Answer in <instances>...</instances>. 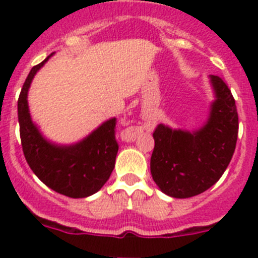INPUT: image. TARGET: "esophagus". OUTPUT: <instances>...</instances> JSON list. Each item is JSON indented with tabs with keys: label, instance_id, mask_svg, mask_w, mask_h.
<instances>
[{
	"label": "esophagus",
	"instance_id": "esophagus-1",
	"mask_svg": "<svg viewBox=\"0 0 258 258\" xmlns=\"http://www.w3.org/2000/svg\"><path fill=\"white\" fill-rule=\"evenodd\" d=\"M136 129H129V131H125L124 133H122V138H124L125 141H133L134 138H136Z\"/></svg>",
	"mask_w": 258,
	"mask_h": 258
}]
</instances>
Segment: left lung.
<instances>
[{
  "mask_svg": "<svg viewBox=\"0 0 258 258\" xmlns=\"http://www.w3.org/2000/svg\"><path fill=\"white\" fill-rule=\"evenodd\" d=\"M217 99L209 120L200 131L188 133L157 125L151 174L163 192L186 199L212 187L226 170L235 151L239 120L235 99L227 84L211 76Z\"/></svg>",
  "mask_w": 258,
  "mask_h": 258,
  "instance_id": "8db88e82",
  "label": "left lung"
}]
</instances>
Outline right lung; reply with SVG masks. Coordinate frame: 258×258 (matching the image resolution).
I'll return each mask as SVG.
<instances>
[{
    "label": "right lung",
    "instance_id": "1",
    "mask_svg": "<svg viewBox=\"0 0 258 258\" xmlns=\"http://www.w3.org/2000/svg\"><path fill=\"white\" fill-rule=\"evenodd\" d=\"M49 58L50 55L32 68L18 99L23 154L29 168L47 187L68 198H86L101 190L115 168L118 151L116 118L103 122L88 138L74 146L47 142L32 122L27 93L36 72Z\"/></svg>",
    "mask_w": 258,
    "mask_h": 258
}]
</instances>
